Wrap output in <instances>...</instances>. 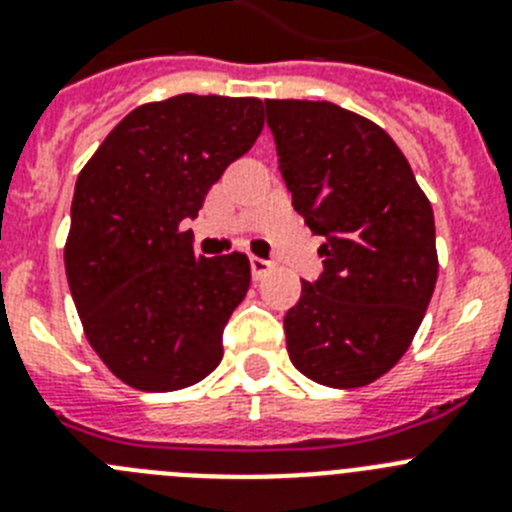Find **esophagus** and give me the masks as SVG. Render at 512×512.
Listing matches in <instances>:
<instances>
[{
  "label": "esophagus",
  "instance_id": "esophagus-1",
  "mask_svg": "<svg viewBox=\"0 0 512 512\" xmlns=\"http://www.w3.org/2000/svg\"><path fill=\"white\" fill-rule=\"evenodd\" d=\"M269 269H271V261L259 259V256H251V274H253V279L266 277V274H269Z\"/></svg>",
  "mask_w": 512,
  "mask_h": 512
}]
</instances>
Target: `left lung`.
<instances>
[{
	"label": "left lung",
	"instance_id": "left-lung-1",
	"mask_svg": "<svg viewBox=\"0 0 512 512\" xmlns=\"http://www.w3.org/2000/svg\"><path fill=\"white\" fill-rule=\"evenodd\" d=\"M279 171L323 271L284 315L289 359L325 387H364L408 351L438 277L436 223L408 158L333 102L266 99Z\"/></svg>",
	"mask_w": 512,
	"mask_h": 512
}]
</instances>
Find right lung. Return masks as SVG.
Returning a JSON list of instances; mask_svg holds the SVG:
<instances>
[{"mask_svg":"<svg viewBox=\"0 0 512 512\" xmlns=\"http://www.w3.org/2000/svg\"><path fill=\"white\" fill-rule=\"evenodd\" d=\"M261 128L256 97L140 104L76 179L71 297L99 359L135 390H182L223 359V330L246 297L251 264L238 251L197 256L187 220Z\"/></svg>","mask_w":512,"mask_h":512,"instance_id":"1","label":"right lung"}]
</instances>
